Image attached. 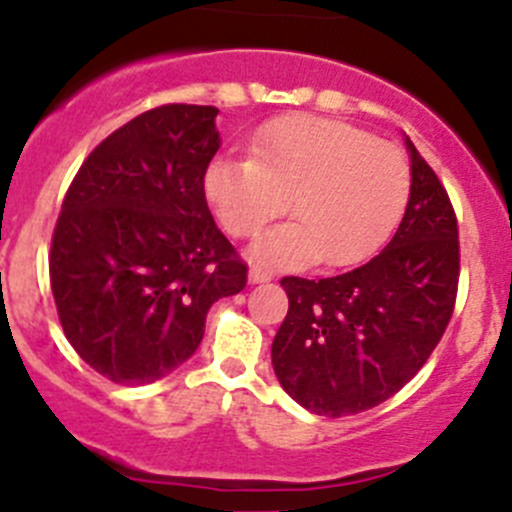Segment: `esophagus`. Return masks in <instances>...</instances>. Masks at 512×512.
<instances>
[{"label": "esophagus", "instance_id": "esophagus-1", "mask_svg": "<svg viewBox=\"0 0 512 512\" xmlns=\"http://www.w3.org/2000/svg\"><path fill=\"white\" fill-rule=\"evenodd\" d=\"M248 281H251V284H266V281H271V274L269 271H261L259 266H253V269L248 271Z\"/></svg>", "mask_w": 512, "mask_h": 512}]
</instances>
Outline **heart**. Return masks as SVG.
I'll return each mask as SVG.
<instances>
[{
	"mask_svg": "<svg viewBox=\"0 0 512 512\" xmlns=\"http://www.w3.org/2000/svg\"><path fill=\"white\" fill-rule=\"evenodd\" d=\"M405 153L367 130L319 115H289L251 140V160L213 158L203 193L231 236H256L271 218L294 221L248 248L253 264L301 269L352 266L389 238L410 198Z\"/></svg>",
	"mask_w": 512,
	"mask_h": 512,
	"instance_id": "obj_1",
	"label": "heart"
}]
</instances>
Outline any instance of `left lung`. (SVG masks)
<instances>
[{
  "mask_svg": "<svg viewBox=\"0 0 512 512\" xmlns=\"http://www.w3.org/2000/svg\"><path fill=\"white\" fill-rule=\"evenodd\" d=\"M412 186L392 241L332 279L284 276L289 314L271 344L281 387L309 412L357 415L405 387L442 339L460 276L457 218L410 138Z\"/></svg>",
  "mask_w": 512,
  "mask_h": 512,
  "instance_id": "obj_1",
  "label": "left lung"
}]
</instances>
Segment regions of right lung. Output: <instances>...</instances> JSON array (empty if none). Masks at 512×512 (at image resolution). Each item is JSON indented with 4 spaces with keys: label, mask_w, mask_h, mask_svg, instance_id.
<instances>
[{
    "label": "right lung",
    "mask_w": 512,
    "mask_h": 512,
    "mask_svg": "<svg viewBox=\"0 0 512 512\" xmlns=\"http://www.w3.org/2000/svg\"><path fill=\"white\" fill-rule=\"evenodd\" d=\"M218 107L163 105L107 135L62 201L50 281L67 342L102 377L150 384L188 362L213 301L246 286L203 173Z\"/></svg>",
    "instance_id": "right-lung-1"
}]
</instances>
